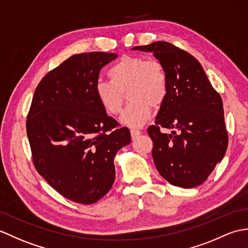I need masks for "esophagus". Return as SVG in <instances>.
I'll return each mask as SVG.
<instances>
[{
  "label": "esophagus",
  "mask_w": 248,
  "mask_h": 248,
  "mask_svg": "<svg viewBox=\"0 0 248 248\" xmlns=\"http://www.w3.org/2000/svg\"><path fill=\"white\" fill-rule=\"evenodd\" d=\"M130 132H131L132 138H135V137H137L138 135H140V133H141V132H140V130H138V129H131Z\"/></svg>",
  "instance_id": "esophagus-1"
}]
</instances>
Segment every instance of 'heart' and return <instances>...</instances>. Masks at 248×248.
Segmentation results:
<instances>
[{
	"label": "heart",
	"instance_id": "obj_1",
	"mask_svg": "<svg viewBox=\"0 0 248 248\" xmlns=\"http://www.w3.org/2000/svg\"><path fill=\"white\" fill-rule=\"evenodd\" d=\"M110 80H98L95 96L106 112L116 115L122 110L124 92L128 90L131 100L124 110L120 123L129 126H141L152 114V106L165 100L168 84L159 62L140 56H124L108 71Z\"/></svg>",
	"mask_w": 248,
	"mask_h": 248
}]
</instances>
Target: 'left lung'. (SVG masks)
Listing matches in <instances>:
<instances>
[{"label": "left lung", "mask_w": 248, "mask_h": 248, "mask_svg": "<svg viewBox=\"0 0 248 248\" xmlns=\"http://www.w3.org/2000/svg\"><path fill=\"white\" fill-rule=\"evenodd\" d=\"M132 49L152 53L162 64L168 91L155 124L148 129L159 174L171 185L193 188L204 183L228 146L223 101L201 63L168 42ZM171 132L166 134L163 129Z\"/></svg>", "instance_id": "left-lung-1"}]
</instances>
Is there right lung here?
<instances>
[{"instance_id": "right-lung-1", "label": "right lung", "mask_w": 248, "mask_h": 248, "mask_svg": "<svg viewBox=\"0 0 248 248\" xmlns=\"http://www.w3.org/2000/svg\"><path fill=\"white\" fill-rule=\"evenodd\" d=\"M115 54L70 57L38 84L27 116L34 167L63 197L93 204L112 188L114 157L131 142L128 128L108 116L95 96L101 68Z\"/></svg>"}]
</instances>
